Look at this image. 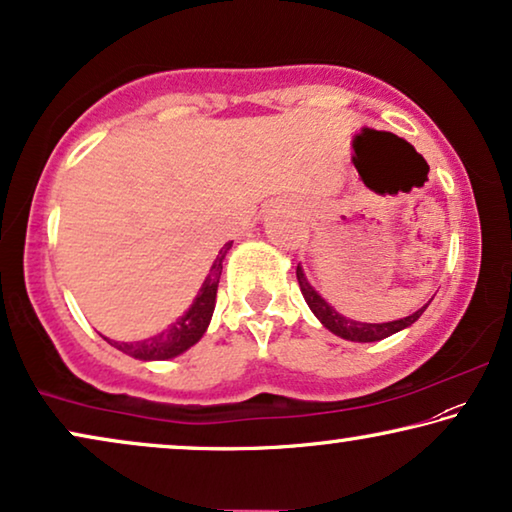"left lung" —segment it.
I'll return each mask as SVG.
<instances>
[{
  "label": "left lung",
  "instance_id": "left-lung-1",
  "mask_svg": "<svg viewBox=\"0 0 512 512\" xmlns=\"http://www.w3.org/2000/svg\"><path fill=\"white\" fill-rule=\"evenodd\" d=\"M297 280H299L301 294H304L306 304L315 313V318H318L322 325H325L331 331V334L341 336V338H345V341H357V343L383 341V338L397 334V331L413 325V322L424 313V308H427V306H422L420 311L408 315V318L394 320V322H380V325H369V322H355V320L343 318V315H338L334 308H331L327 301L313 290L311 283H308L306 276H304V271H301V266H297Z\"/></svg>",
  "mask_w": 512,
  "mask_h": 512
}]
</instances>
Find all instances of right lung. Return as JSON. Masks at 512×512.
<instances>
[{"label": "right lung", "instance_id": "obj_1", "mask_svg": "<svg viewBox=\"0 0 512 512\" xmlns=\"http://www.w3.org/2000/svg\"><path fill=\"white\" fill-rule=\"evenodd\" d=\"M229 248H232V243H225V248L220 250L218 257H215L211 273H208L204 285H201L197 299L192 301V306L187 308L183 318H178L169 329H164L162 334H157L153 338H146V341L120 343V341H111V338L106 336L104 341H109L113 348L122 350L129 357L143 359V362H150V359H171L181 355V352H185L187 348H192V345L204 336L208 322H211V315L215 308V294H218V283L222 276V259H225Z\"/></svg>", "mask_w": 512, "mask_h": 512}]
</instances>
